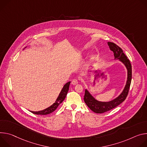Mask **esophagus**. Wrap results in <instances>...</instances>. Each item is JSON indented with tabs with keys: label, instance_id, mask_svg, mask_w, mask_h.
Wrapping results in <instances>:
<instances>
[{
	"label": "esophagus",
	"instance_id": "1",
	"mask_svg": "<svg viewBox=\"0 0 147 147\" xmlns=\"http://www.w3.org/2000/svg\"><path fill=\"white\" fill-rule=\"evenodd\" d=\"M71 84H72V85H77V84H78V81L77 79H74V80H72Z\"/></svg>",
	"mask_w": 147,
	"mask_h": 147
}]
</instances>
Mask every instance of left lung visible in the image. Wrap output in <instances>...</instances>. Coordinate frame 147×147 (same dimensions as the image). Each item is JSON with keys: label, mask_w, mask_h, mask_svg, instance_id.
<instances>
[{"label": "left lung", "mask_w": 147, "mask_h": 147, "mask_svg": "<svg viewBox=\"0 0 147 147\" xmlns=\"http://www.w3.org/2000/svg\"><path fill=\"white\" fill-rule=\"evenodd\" d=\"M110 50L112 51L115 56V59H118L124 64L127 71V77L125 86L121 93L114 99L109 102H101L97 100L92 96L89 91L86 89L84 96V101L89 109L96 113H103L115 108L126 99L128 93L132 77V68L130 61L124 54L122 49L116 44L107 42Z\"/></svg>", "instance_id": "1"}]
</instances>
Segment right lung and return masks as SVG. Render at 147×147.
Wrapping results in <instances>:
<instances>
[{
	"label": "right lung",
	"instance_id": "obj_1",
	"mask_svg": "<svg viewBox=\"0 0 147 147\" xmlns=\"http://www.w3.org/2000/svg\"><path fill=\"white\" fill-rule=\"evenodd\" d=\"M26 47H26L23 49V50ZM70 83H71V82H68L63 85V86L61 92L59 93L55 103H54L51 106H49L48 107H47L42 110H40V111H30L32 113L36 114V115H48V114H50V113H53V111H54L57 109V108L58 107V106L64 100L65 97H66V96L69 90V87Z\"/></svg>",
	"mask_w": 147,
	"mask_h": 147
}]
</instances>
